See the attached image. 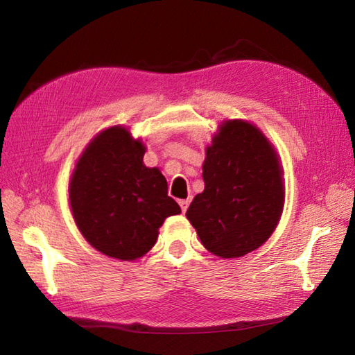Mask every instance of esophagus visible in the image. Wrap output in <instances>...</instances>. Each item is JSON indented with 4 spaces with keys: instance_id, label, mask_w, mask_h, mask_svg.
Returning <instances> with one entry per match:
<instances>
[{
    "instance_id": "34e87169",
    "label": "esophagus",
    "mask_w": 355,
    "mask_h": 355,
    "mask_svg": "<svg viewBox=\"0 0 355 355\" xmlns=\"http://www.w3.org/2000/svg\"><path fill=\"white\" fill-rule=\"evenodd\" d=\"M189 202H191V200H189V198H186V200H180V201H178V205H180V207H182V212H183V214L186 212L187 207H189Z\"/></svg>"
}]
</instances>
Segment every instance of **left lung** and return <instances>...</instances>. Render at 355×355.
I'll return each mask as SVG.
<instances>
[{"label": "left lung", "instance_id": "1", "mask_svg": "<svg viewBox=\"0 0 355 355\" xmlns=\"http://www.w3.org/2000/svg\"><path fill=\"white\" fill-rule=\"evenodd\" d=\"M205 192L186 216L201 244L221 258L256 250L276 229L284 207L282 169L273 146L243 120L223 123L202 164Z\"/></svg>", "mask_w": 355, "mask_h": 355}]
</instances>
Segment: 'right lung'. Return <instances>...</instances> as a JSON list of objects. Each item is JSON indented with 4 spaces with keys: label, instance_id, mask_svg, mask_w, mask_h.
Segmentation results:
<instances>
[{
    "label": "right lung",
    "instance_id": "obj_1",
    "mask_svg": "<svg viewBox=\"0 0 355 355\" xmlns=\"http://www.w3.org/2000/svg\"><path fill=\"white\" fill-rule=\"evenodd\" d=\"M145 146L122 126L89 143L70 183L71 212L96 250L132 261L154 247L166 218L182 209L157 168L143 164Z\"/></svg>",
    "mask_w": 355,
    "mask_h": 355
}]
</instances>
